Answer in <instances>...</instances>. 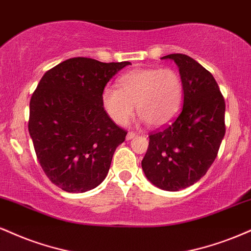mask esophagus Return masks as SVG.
Listing matches in <instances>:
<instances>
[{
    "mask_svg": "<svg viewBox=\"0 0 251 251\" xmlns=\"http://www.w3.org/2000/svg\"><path fill=\"white\" fill-rule=\"evenodd\" d=\"M134 137H137V133H134V132H128L127 135H126V140H131V139H133Z\"/></svg>",
    "mask_w": 251,
    "mask_h": 251,
    "instance_id": "obj_1",
    "label": "esophagus"
}]
</instances>
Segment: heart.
I'll use <instances>...</instances> for the list:
<instances>
[{
	"label": "heart",
	"mask_w": 251,
	"mask_h": 251,
	"mask_svg": "<svg viewBox=\"0 0 251 251\" xmlns=\"http://www.w3.org/2000/svg\"><path fill=\"white\" fill-rule=\"evenodd\" d=\"M118 86L108 85L101 93L102 106L118 125L128 122L135 105L149 125L162 126L176 116L182 104V79L172 68L135 69L120 77Z\"/></svg>",
	"instance_id": "b5f03b06"
}]
</instances>
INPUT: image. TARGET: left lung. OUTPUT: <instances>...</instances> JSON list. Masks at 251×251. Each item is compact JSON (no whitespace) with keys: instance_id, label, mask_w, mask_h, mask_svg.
I'll list each match as a JSON object with an SVG mask.
<instances>
[{"instance_id":"1","label":"left lung","mask_w":251,"mask_h":251,"mask_svg":"<svg viewBox=\"0 0 251 251\" xmlns=\"http://www.w3.org/2000/svg\"><path fill=\"white\" fill-rule=\"evenodd\" d=\"M183 83V106L170 123L150 133L141 167L160 189L194 185L217 156L226 133V102L215 78L192 57L172 53Z\"/></svg>"}]
</instances>
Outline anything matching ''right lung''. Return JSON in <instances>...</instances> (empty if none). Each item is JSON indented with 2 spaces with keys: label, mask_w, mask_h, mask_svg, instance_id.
I'll return each mask as SVG.
<instances>
[{
  "label": "right lung",
  "mask_w": 251,
  "mask_h": 251,
  "mask_svg": "<svg viewBox=\"0 0 251 251\" xmlns=\"http://www.w3.org/2000/svg\"><path fill=\"white\" fill-rule=\"evenodd\" d=\"M129 64L66 59L45 72L32 93L30 137L44 173L63 191H91L106 177L114 151L127 132L108 117L101 93Z\"/></svg>",
  "instance_id": "right-lung-1"
}]
</instances>
